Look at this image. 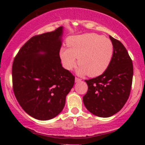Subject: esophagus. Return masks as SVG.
I'll list each match as a JSON object with an SVG mask.
<instances>
[{
	"label": "esophagus",
	"mask_w": 145,
	"mask_h": 145,
	"mask_svg": "<svg viewBox=\"0 0 145 145\" xmlns=\"http://www.w3.org/2000/svg\"><path fill=\"white\" fill-rule=\"evenodd\" d=\"M80 81H81V79H80V78H75V82H80Z\"/></svg>",
	"instance_id": "34e87169"
}]
</instances>
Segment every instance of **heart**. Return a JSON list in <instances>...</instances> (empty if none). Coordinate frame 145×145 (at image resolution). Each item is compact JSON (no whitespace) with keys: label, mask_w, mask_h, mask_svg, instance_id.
<instances>
[{"label":"heart","mask_w":145,"mask_h":145,"mask_svg":"<svg viewBox=\"0 0 145 145\" xmlns=\"http://www.w3.org/2000/svg\"><path fill=\"white\" fill-rule=\"evenodd\" d=\"M69 48H61L60 57L63 67L71 70L77 63L80 75L95 77L102 74L108 67L114 54L110 39L96 33H86L70 37L67 39Z\"/></svg>","instance_id":"b5f03b06"}]
</instances>
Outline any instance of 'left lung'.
<instances>
[{
  "instance_id": "obj_1",
  "label": "left lung",
  "mask_w": 145,
  "mask_h": 145,
  "mask_svg": "<svg viewBox=\"0 0 145 145\" xmlns=\"http://www.w3.org/2000/svg\"><path fill=\"white\" fill-rule=\"evenodd\" d=\"M114 54L108 67L100 76L86 80L88 91L83 97L86 109L94 115L109 117L123 107L130 94L133 64L120 41L110 36Z\"/></svg>"
}]
</instances>
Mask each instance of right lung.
Here are the masks:
<instances>
[{"mask_svg": "<svg viewBox=\"0 0 145 145\" xmlns=\"http://www.w3.org/2000/svg\"><path fill=\"white\" fill-rule=\"evenodd\" d=\"M63 29L31 37L13 63L15 96L25 112L38 120L57 116L74 84V76L61 63Z\"/></svg>", "mask_w": 145, "mask_h": 145, "instance_id": "right-lung-1", "label": "right lung"}]
</instances>
